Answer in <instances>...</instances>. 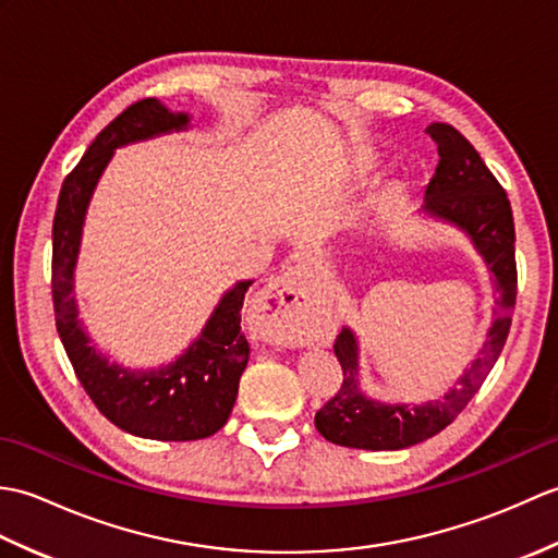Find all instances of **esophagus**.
Instances as JSON below:
<instances>
[{"mask_svg": "<svg viewBox=\"0 0 558 558\" xmlns=\"http://www.w3.org/2000/svg\"><path fill=\"white\" fill-rule=\"evenodd\" d=\"M264 310L270 312L272 328L268 338L282 345H300L302 326L310 314L314 298L302 288V276L298 268H290L270 282L264 298Z\"/></svg>", "mask_w": 558, "mask_h": 558, "instance_id": "34e87169", "label": "esophagus"}]
</instances>
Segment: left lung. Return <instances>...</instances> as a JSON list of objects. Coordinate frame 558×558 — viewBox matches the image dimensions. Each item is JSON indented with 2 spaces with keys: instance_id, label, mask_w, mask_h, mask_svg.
Segmentation results:
<instances>
[{
  "instance_id": "8db88e82",
  "label": "left lung",
  "mask_w": 558,
  "mask_h": 558,
  "mask_svg": "<svg viewBox=\"0 0 558 558\" xmlns=\"http://www.w3.org/2000/svg\"><path fill=\"white\" fill-rule=\"evenodd\" d=\"M426 134L436 141L438 165L426 186L424 210L465 232L494 276L496 306L487 342L444 398L426 400L422 405H388L366 398L360 390V342L350 328H342L333 345L342 366V386L314 417L318 434L338 446L398 450L446 429L484 384L511 330L518 290L511 201L475 146L458 129L434 122L426 126Z\"/></svg>"
}]
</instances>
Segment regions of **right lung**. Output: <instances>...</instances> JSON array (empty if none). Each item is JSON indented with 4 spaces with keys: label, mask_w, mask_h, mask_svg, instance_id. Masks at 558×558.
Returning <instances> with one entry per match:
<instances>
[{
    "label": "right lung",
    "mask_w": 558,
    "mask_h": 558,
    "mask_svg": "<svg viewBox=\"0 0 558 558\" xmlns=\"http://www.w3.org/2000/svg\"><path fill=\"white\" fill-rule=\"evenodd\" d=\"M186 126L189 114L170 112L156 98L126 108L102 129L69 172L52 222V302L66 357L105 417L120 429L153 441H196L213 436L228 422L248 362L242 304L252 280H240L222 294L201 336L180 357L158 369L141 372L110 362L90 345L74 300V268L90 196L114 150Z\"/></svg>",
    "instance_id": "1"
}]
</instances>
